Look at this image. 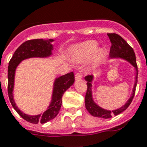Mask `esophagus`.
I'll return each instance as SVG.
<instances>
[{"instance_id": "1", "label": "esophagus", "mask_w": 147, "mask_h": 147, "mask_svg": "<svg viewBox=\"0 0 147 147\" xmlns=\"http://www.w3.org/2000/svg\"><path fill=\"white\" fill-rule=\"evenodd\" d=\"M82 78V75L80 72H78L76 75V80H80Z\"/></svg>"}]
</instances>
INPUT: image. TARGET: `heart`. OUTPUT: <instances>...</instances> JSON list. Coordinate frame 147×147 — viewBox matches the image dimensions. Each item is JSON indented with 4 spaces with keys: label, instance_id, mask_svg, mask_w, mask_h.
<instances>
[{
    "label": "heart",
    "instance_id": "obj_1",
    "mask_svg": "<svg viewBox=\"0 0 147 147\" xmlns=\"http://www.w3.org/2000/svg\"><path fill=\"white\" fill-rule=\"evenodd\" d=\"M98 47V43L95 40H89L74 45L71 49V55L75 60L83 61L87 59L96 51ZM104 51L98 49L96 51L94 57V60L98 62L103 57Z\"/></svg>",
    "mask_w": 147,
    "mask_h": 147
}]
</instances>
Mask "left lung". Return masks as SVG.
<instances>
[{
  "instance_id": "obj_1",
  "label": "left lung",
  "mask_w": 147,
  "mask_h": 147,
  "mask_svg": "<svg viewBox=\"0 0 147 147\" xmlns=\"http://www.w3.org/2000/svg\"><path fill=\"white\" fill-rule=\"evenodd\" d=\"M111 46L110 49V58L111 59H121L124 60L134 68L135 70V77H134V84L132 89V92L130 98L127 100L125 105H123L122 107L115 110H107L102 108L97 105L94 102L92 98V82L93 81L94 76L92 75L87 76L84 78L85 81H87V90L86 96H85V107L86 109L91 115L96 117L104 118V119H108L112 117V116H117L119 113H121L127 108L130 105L131 102L134 98L135 89H136L137 83H138V66L136 63V57L134 50L123 38L116 34H108Z\"/></svg>"
}]
</instances>
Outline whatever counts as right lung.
Wrapping results in <instances>:
<instances>
[{
  "label": "right lung",
  "mask_w": 147,
  "mask_h": 147,
  "mask_svg": "<svg viewBox=\"0 0 147 147\" xmlns=\"http://www.w3.org/2000/svg\"><path fill=\"white\" fill-rule=\"evenodd\" d=\"M54 39H32L22 43L15 51L12 57L8 66V95L9 98L13 108L17 113L26 121L37 124L45 123L50 121L58 114L62 105V96L65 91L69 88L75 82V76L71 71L64 76L56 78L53 84V91L51 100L46 111L37 115H29L22 111L16 105L13 96L14 90L15 75L16 70L22 61L26 59L33 58H47L52 54L54 46L51 43Z\"/></svg>",
  "instance_id": "add662e5"
}]
</instances>
